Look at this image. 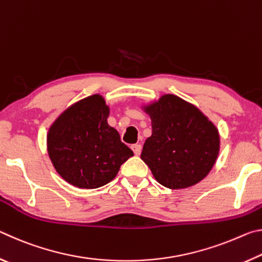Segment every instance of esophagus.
<instances>
[{
	"instance_id": "obj_1",
	"label": "esophagus",
	"mask_w": 262,
	"mask_h": 262,
	"mask_svg": "<svg viewBox=\"0 0 262 262\" xmlns=\"http://www.w3.org/2000/svg\"><path fill=\"white\" fill-rule=\"evenodd\" d=\"M132 150H133V151H134V154L136 155V156H139V155L141 154V151H142V145L141 144H133L132 145Z\"/></svg>"
}]
</instances>
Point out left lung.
<instances>
[{"mask_svg":"<svg viewBox=\"0 0 262 262\" xmlns=\"http://www.w3.org/2000/svg\"><path fill=\"white\" fill-rule=\"evenodd\" d=\"M142 108L151 119L152 134L141 158L159 184L183 189L200 183L220 152L219 129L196 106L174 95H163Z\"/></svg>","mask_w":262,"mask_h":262,"instance_id":"1","label":"left lung"}]
</instances>
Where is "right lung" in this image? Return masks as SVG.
I'll use <instances>...</instances> for the list:
<instances>
[{
    "label": "right lung",
    "mask_w": 262,
    "mask_h": 262,
    "mask_svg": "<svg viewBox=\"0 0 262 262\" xmlns=\"http://www.w3.org/2000/svg\"><path fill=\"white\" fill-rule=\"evenodd\" d=\"M110 107L96 94L66 108L47 133V152L57 173L78 188H98L134 156L107 123Z\"/></svg>",
    "instance_id": "obj_1"
}]
</instances>
